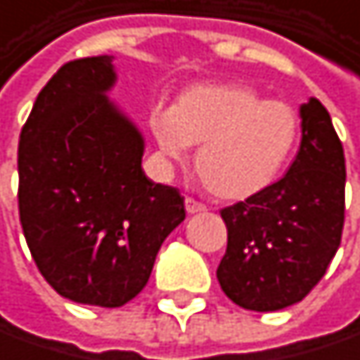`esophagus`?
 Returning a JSON list of instances; mask_svg holds the SVG:
<instances>
[{"label":"esophagus","mask_w":360,"mask_h":360,"mask_svg":"<svg viewBox=\"0 0 360 360\" xmlns=\"http://www.w3.org/2000/svg\"><path fill=\"white\" fill-rule=\"evenodd\" d=\"M184 207H186L188 213H201V211L207 209L201 201H197V199H193V197H186V199H184Z\"/></svg>","instance_id":"obj_1"}]
</instances>
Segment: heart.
<instances>
[{
    "instance_id": "obj_1",
    "label": "heart",
    "mask_w": 360,
    "mask_h": 360,
    "mask_svg": "<svg viewBox=\"0 0 360 360\" xmlns=\"http://www.w3.org/2000/svg\"><path fill=\"white\" fill-rule=\"evenodd\" d=\"M149 124L165 158L182 161L191 145H201L197 172L205 186L226 201L269 188L300 136V115L290 103L263 99L245 82L195 84L172 110H153Z\"/></svg>"
}]
</instances>
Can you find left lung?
Wrapping results in <instances>:
<instances>
[{"mask_svg":"<svg viewBox=\"0 0 360 360\" xmlns=\"http://www.w3.org/2000/svg\"><path fill=\"white\" fill-rule=\"evenodd\" d=\"M302 141L284 178L221 209L228 248L217 267L226 296L248 311H280L323 278L344 228L346 163L328 110L300 108Z\"/></svg>","mask_w":360,"mask_h":360,"instance_id":"obj_1","label":"left lung"}]
</instances>
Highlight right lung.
<instances>
[{
    "instance_id": "right-lung-1",
    "label": "right lung",
    "mask_w": 360,
    "mask_h": 360,
    "mask_svg": "<svg viewBox=\"0 0 360 360\" xmlns=\"http://www.w3.org/2000/svg\"><path fill=\"white\" fill-rule=\"evenodd\" d=\"M110 56L60 68L18 143V211L30 255L58 294L122 307L149 282L158 250L186 217L174 186L151 182L136 126L108 99Z\"/></svg>"
}]
</instances>
